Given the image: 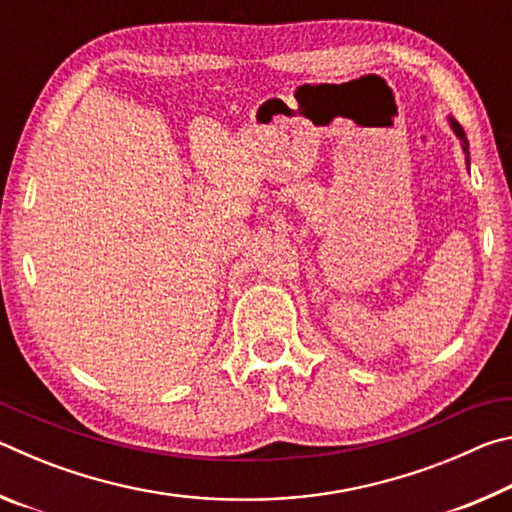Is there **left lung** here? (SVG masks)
Here are the masks:
<instances>
[{
  "instance_id": "obj_1",
  "label": "left lung",
  "mask_w": 512,
  "mask_h": 512,
  "mask_svg": "<svg viewBox=\"0 0 512 512\" xmlns=\"http://www.w3.org/2000/svg\"><path fill=\"white\" fill-rule=\"evenodd\" d=\"M452 126H454V131H456V135H458V137H461V140H463V144H465V146H463V149H465V153H467V142H465V133H463V128H461V126H458L454 119H452Z\"/></svg>"
}]
</instances>
